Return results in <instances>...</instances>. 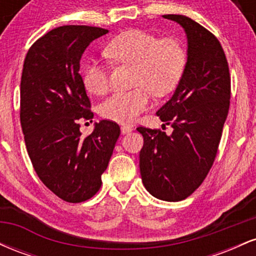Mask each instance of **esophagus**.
<instances>
[{
  "label": "esophagus",
  "instance_id": "obj_1",
  "mask_svg": "<svg viewBox=\"0 0 256 256\" xmlns=\"http://www.w3.org/2000/svg\"><path fill=\"white\" fill-rule=\"evenodd\" d=\"M120 130H122V134H130V132L132 131V128H130V126L122 125V128H120Z\"/></svg>",
  "mask_w": 256,
  "mask_h": 256
}]
</instances>
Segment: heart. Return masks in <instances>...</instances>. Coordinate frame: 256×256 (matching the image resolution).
Returning <instances> with one entry per match:
<instances>
[{
    "label": "heart",
    "mask_w": 256,
    "mask_h": 256,
    "mask_svg": "<svg viewBox=\"0 0 256 256\" xmlns=\"http://www.w3.org/2000/svg\"><path fill=\"white\" fill-rule=\"evenodd\" d=\"M104 54L116 64L134 66L130 91L113 94L100 107L104 118L118 122H130L150 104V92L165 96L172 92L183 77L186 67V52L174 38L158 40L143 30H128L119 34L104 46ZM83 83L88 91L104 95L108 90L107 67L91 61L85 67Z\"/></svg>",
    "instance_id": "obj_1"
}]
</instances>
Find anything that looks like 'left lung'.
<instances>
[{"instance_id": "8db88e82", "label": "left lung", "mask_w": 256, "mask_h": 256, "mask_svg": "<svg viewBox=\"0 0 256 256\" xmlns=\"http://www.w3.org/2000/svg\"><path fill=\"white\" fill-rule=\"evenodd\" d=\"M162 16L184 28L188 61L173 96L156 112L172 126V134L137 128L144 140L140 170L154 198L176 202L192 195L213 165L230 107L231 79L225 52L212 32L185 16Z\"/></svg>"}]
</instances>
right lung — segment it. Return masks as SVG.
Masks as SVG:
<instances>
[{
	"label": "right lung",
	"instance_id": "obj_1",
	"mask_svg": "<svg viewBox=\"0 0 256 256\" xmlns=\"http://www.w3.org/2000/svg\"><path fill=\"white\" fill-rule=\"evenodd\" d=\"M108 30L64 25L49 31L26 54L20 83V122L26 149L43 184L66 202L86 201L101 188L120 128L101 120L82 137L79 122L94 113L79 74L88 46Z\"/></svg>",
	"mask_w": 256,
	"mask_h": 256
}]
</instances>
